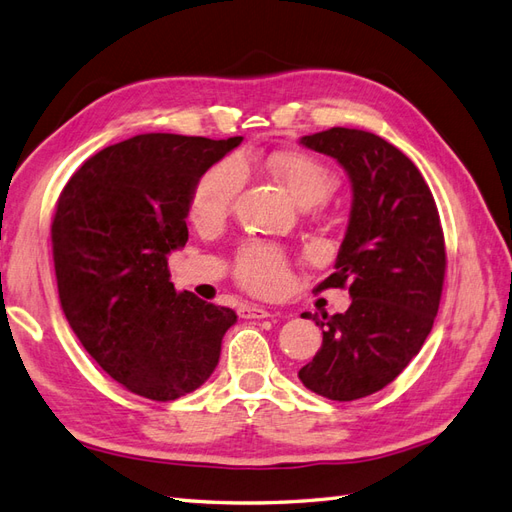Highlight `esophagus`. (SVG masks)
Returning <instances> with one entry per match:
<instances>
[{
    "label": "esophagus",
    "instance_id": "esophagus-1",
    "mask_svg": "<svg viewBox=\"0 0 512 512\" xmlns=\"http://www.w3.org/2000/svg\"><path fill=\"white\" fill-rule=\"evenodd\" d=\"M240 316L246 318V320H261V318H272L274 313L270 309H266V307H257V305L248 307L246 305V307L240 309Z\"/></svg>",
    "mask_w": 512,
    "mask_h": 512
}]
</instances>
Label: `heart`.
I'll return each mask as SVG.
<instances>
[{"label":"heart","instance_id":"obj_1","mask_svg":"<svg viewBox=\"0 0 512 512\" xmlns=\"http://www.w3.org/2000/svg\"><path fill=\"white\" fill-rule=\"evenodd\" d=\"M300 207H316L335 190V175L318 157L303 151H277L266 160ZM248 170L240 155H227L209 166L194 183L190 216L199 227L225 220L246 186ZM235 279L259 296L281 294L290 285V261L277 246L248 244L235 259Z\"/></svg>","mask_w":512,"mask_h":512}]
</instances>
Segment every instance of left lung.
Here are the masks:
<instances>
[{"instance_id":"left-lung-1","label":"left lung","mask_w":512,"mask_h":512,"mask_svg":"<svg viewBox=\"0 0 512 512\" xmlns=\"http://www.w3.org/2000/svg\"><path fill=\"white\" fill-rule=\"evenodd\" d=\"M300 144L335 157L352 183L335 272L316 287H348L352 303L322 320L303 313L322 329V348L298 378L318 396L350 402L387 387L424 346L443 290V229L422 173L381 136L331 127Z\"/></svg>"}]
</instances>
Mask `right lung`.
Returning <instances> with one entry per match:
<instances>
[{"label": "right lung", "mask_w": 512, "mask_h": 512, "mask_svg": "<svg viewBox=\"0 0 512 512\" xmlns=\"http://www.w3.org/2000/svg\"><path fill=\"white\" fill-rule=\"evenodd\" d=\"M240 142L140 134L88 157L58 199L51 246L64 316L101 370L142 398L201 387L238 320L177 294L168 253L188 242L194 183Z\"/></svg>", "instance_id": "add662e5"}]
</instances>
